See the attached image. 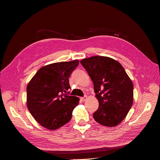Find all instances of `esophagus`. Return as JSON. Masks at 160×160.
I'll return each instance as SVG.
<instances>
[{
  "label": "esophagus",
  "mask_w": 160,
  "mask_h": 160,
  "mask_svg": "<svg viewBox=\"0 0 160 160\" xmlns=\"http://www.w3.org/2000/svg\"><path fill=\"white\" fill-rule=\"evenodd\" d=\"M87 99V96L85 95L84 97H82V98H80V100L82 101V102H84V101H85Z\"/></svg>",
  "instance_id": "esophagus-1"
}]
</instances>
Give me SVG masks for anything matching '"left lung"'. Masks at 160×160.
Instances as JSON below:
<instances>
[{"label":"left lung","mask_w":160,"mask_h":160,"mask_svg":"<svg viewBox=\"0 0 160 160\" xmlns=\"http://www.w3.org/2000/svg\"><path fill=\"white\" fill-rule=\"evenodd\" d=\"M81 64L93 82L99 108L93 117L97 122L114 127L126 117L133 101L132 81L122 65L110 57L93 56Z\"/></svg>","instance_id":"left-lung-1"}]
</instances>
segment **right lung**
Masks as SVG:
<instances>
[{
  "instance_id": "obj_1",
  "label": "right lung",
  "mask_w": 160,
  "mask_h": 160,
  "mask_svg": "<svg viewBox=\"0 0 160 160\" xmlns=\"http://www.w3.org/2000/svg\"><path fill=\"white\" fill-rule=\"evenodd\" d=\"M79 62L74 60L42 67L28 83L27 108L41 126L54 130L71 120L79 99L65 93L71 88L69 77Z\"/></svg>"
}]
</instances>
